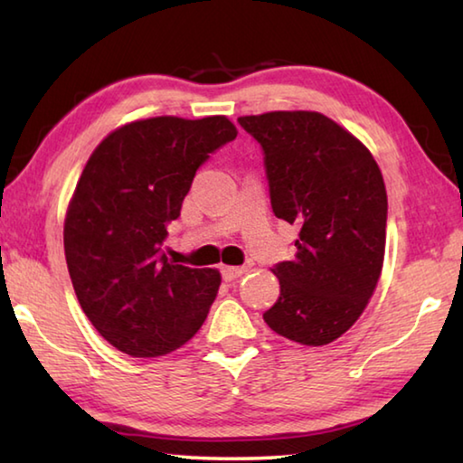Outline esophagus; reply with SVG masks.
Listing matches in <instances>:
<instances>
[{
    "instance_id": "esophagus-1",
    "label": "esophagus",
    "mask_w": 463,
    "mask_h": 463,
    "mask_svg": "<svg viewBox=\"0 0 463 463\" xmlns=\"http://www.w3.org/2000/svg\"><path fill=\"white\" fill-rule=\"evenodd\" d=\"M221 273H222V278L226 281H232V279H237V278L242 276V273H245V268H234V265H222Z\"/></svg>"
}]
</instances>
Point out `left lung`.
Returning a JSON list of instances; mask_svg holds the SVG:
<instances>
[{
  "mask_svg": "<svg viewBox=\"0 0 463 463\" xmlns=\"http://www.w3.org/2000/svg\"><path fill=\"white\" fill-rule=\"evenodd\" d=\"M239 124L261 145L273 214L300 229L294 260L273 265L279 298L263 320L289 341L331 343L362 317L382 273L388 198L378 163L318 112Z\"/></svg>",
  "mask_w": 463,
  "mask_h": 463,
  "instance_id": "1",
  "label": "left lung"
}]
</instances>
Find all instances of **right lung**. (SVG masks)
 <instances>
[{"label": "right lung", "mask_w": 463, "mask_h": 463, "mask_svg": "<svg viewBox=\"0 0 463 463\" xmlns=\"http://www.w3.org/2000/svg\"><path fill=\"white\" fill-rule=\"evenodd\" d=\"M234 138L224 116H159L91 153L65 218V257L85 317L122 354H171L206 320L221 273L174 265L161 247L195 171Z\"/></svg>", "instance_id": "1"}]
</instances>
